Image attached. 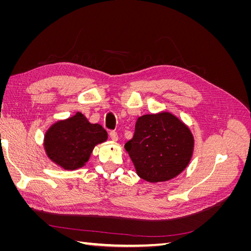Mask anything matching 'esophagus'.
I'll return each instance as SVG.
<instances>
[{
	"instance_id": "1",
	"label": "esophagus",
	"mask_w": 251,
	"mask_h": 251,
	"mask_svg": "<svg viewBox=\"0 0 251 251\" xmlns=\"http://www.w3.org/2000/svg\"><path fill=\"white\" fill-rule=\"evenodd\" d=\"M109 135H110V138H111L113 141H116V140L118 139V134H117V132H115V131H110Z\"/></svg>"
}]
</instances>
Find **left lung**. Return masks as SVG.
Instances as JSON below:
<instances>
[{"mask_svg":"<svg viewBox=\"0 0 251 251\" xmlns=\"http://www.w3.org/2000/svg\"><path fill=\"white\" fill-rule=\"evenodd\" d=\"M125 148L138 176L149 182L166 181L183 171L193 154L188 127L171 113L143 115Z\"/></svg>","mask_w":251,"mask_h":251,"instance_id":"8db88e82","label":"left lung"}]
</instances>
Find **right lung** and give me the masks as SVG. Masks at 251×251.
Listing matches in <instances>:
<instances>
[{
	"instance_id": "obj_1",
	"label": "right lung",
	"mask_w": 251,
	"mask_h": 251,
	"mask_svg": "<svg viewBox=\"0 0 251 251\" xmlns=\"http://www.w3.org/2000/svg\"><path fill=\"white\" fill-rule=\"evenodd\" d=\"M108 134L98 124L92 125L81 113L53 125L45 136V149L51 160L65 170L81 168L97 143Z\"/></svg>"
}]
</instances>
